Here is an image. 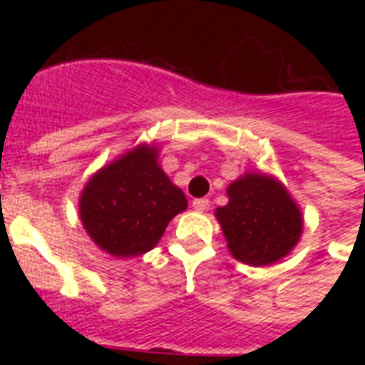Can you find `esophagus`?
I'll list each match as a JSON object with an SVG mask.
<instances>
[{
  "mask_svg": "<svg viewBox=\"0 0 365 365\" xmlns=\"http://www.w3.org/2000/svg\"><path fill=\"white\" fill-rule=\"evenodd\" d=\"M208 206H210L208 199H193V208H195V210L205 212L206 208H208Z\"/></svg>",
  "mask_w": 365,
  "mask_h": 365,
  "instance_id": "esophagus-1",
  "label": "esophagus"
}]
</instances>
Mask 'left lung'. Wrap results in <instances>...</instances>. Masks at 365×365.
<instances>
[{"instance_id":"8db88e82","label":"left lung","mask_w":365,"mask_h":365,"mask_svg":"<svg viewBox=\"0 0 365 365\" xmlns=\"http://www.w3.org/2000/svg\"><path fill=\"white\" fill-rule=\"evenodd\" d=\"M229 205L217 208L231 254L242 263H274L294 248L303 220L288 191L269 176L246 174L227 187Z\"/></svg>"}]
</instances>
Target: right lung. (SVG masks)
Masks as SVG:
<instances>
[{
    "instance_id": "right-lung-1",
    "label": "right lung",
    "mask_w": 365,
    "mask_h": 365,
    "mask_svg": "<svg viewBox=\"0 0 365 365\" xmlns=\"http://www.w3.org/2000/svg\"><path fill=\"white\" fill-rule=\"evenodd\" d=\"M185 208V195L157 165V149L148 145L96 172L79 202L91 239L115 257L153 250L168 222Z\"/></svg>"
}]
</instances>
